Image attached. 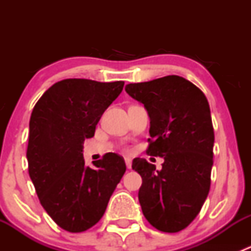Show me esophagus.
Listing matches in <instances>:
<instances>
[{
	"label": "esophagus",
	"mask_w": 251,
	"mask_h": 251,
	"mask_svg": "<svg viewBox=\"0 0 251 251\" xmlns=\"http://www.w3.org/2000/svg\"><path fill=\"white\" fill-rule=\"evenodd\" d=\"M125 163H126V168L131 169V165H132V163H131V159L130 158H126L125 159Z\"/></svg>",
	"instance_id": "obj_1"
}]
</instances>
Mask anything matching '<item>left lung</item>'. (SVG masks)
<instances>
[{
	"label": "left lung",
	"instance_id": "1",
	"mask_svg": "<svg viewBox=\"0 0 251 251\" xmlns=\"http://www.w3.org/2000/svg\"><path fill=\"white\" fill-rule=\"evenodd\" d=\"M125 91L148 111L147 154L164 158L161 170L133 159L132 169L142 177V211L159 231L179 232L196 219L210 191L215 136L209 103L196 85L177 75L128 83Z\"/></svg>",
	"mask_w": 251,
	"mask_h": 251
}]
</instances>
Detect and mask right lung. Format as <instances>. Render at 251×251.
Here are the masks:
<instances>
[{
  "label": "right lung",
  "instance_id": "1",
  "mask_svg": "<svg viewBox=\"0 0 251 251\" xmlns=\"http://www.w3.org/2000/svg\"><path fill=\"white\" fill-rule=\"evenodd\" d=\"M124 81L98 82L67 78L50 86L37 100L29 124V175L44 209L72 233L95 226L126 171L123 156L107 153L85 165L83 142L118 98Z\"/></svg>",
  "mask_w": 251,
  "mask_h": 251
}]
</instances>
